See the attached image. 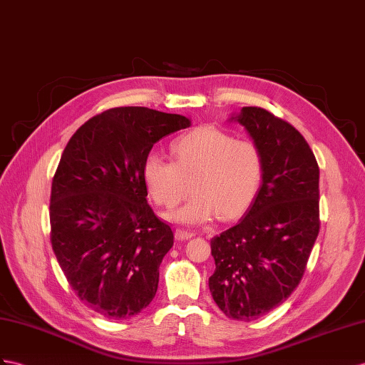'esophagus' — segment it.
<instances>
[{
  "instance_id": "1",
  "label": "esophagus",
  "mask_w": 365,
  "mask_h": 365,
  "mask_svg": "<svg viewBox=\"0 0 365 365\" xmlns=\"http://www.w3.org/2000/svg\"><path fill=\"white\" fill-rule=\"evenodd\" d=\"M191 237H194L192 231H186V230H182V228L175 230V239L177 240H188Z\"/></svg>"
}]
</instances>
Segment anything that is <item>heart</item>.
Returning a JSON list of instances; mask_svg holds the SVG:
<instances>
[{
  "instance_id": "b5f03b06",
  "label": "heart",
  "mask_w": 365,
  "mask_h": 365,
  "mask_svg": "<svg viewBox=\"0 0 365 365\" xmlns=\"http://www.w3.org/2000/svg\"><path fill=\"white\" fill-rule=\"evenodd\" d=\"M174 162L149 155L143 165V180L157 205L173 208L190 191L192 197L171 220L186 225L212 217L236 219L255 202L264 179L260 148L248 138H235L216 128H199L175 140Z\"/></svg>"
}]
</instances>
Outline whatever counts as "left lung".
<instances>
[{
    "label": "left lung",
    "instance_id": "1",
    "mask_svg": "<svg viewBox=\"0 0 365 365\" xmlns=\"http://www.w3.org/2000/svg\"><path fill=\"white\" fill-rule=\"evenodd\" d=\"M264 157L262 186L245 217L211 239L216 269L210 292L225 316L256 321L287 301L301 282L319 235V166L288 121L245 106L231 117Z\"/></svg>",
    "mask_w": 365,
    "mask_h": 365
}]
</instances>
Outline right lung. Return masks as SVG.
Here are the masks:
<instances>
[{"mask_svg": "<svg viewBox=\"0 0 365 365\" xmlns=\"http://www.w3.org/2000/svg\"><path fill=\"white\" fill-rule=\"evenodd\" d=\"M190 118L140 106L108 109L71 137L51 191V242L69 285L93 312L126 319L146 308L174 244L146 200L154 143Z\"/></svg>", "mask_w": 365, "mask_h": 365, "instance_id": "right-lung-1", "label": "right lung"}]
</instances>
